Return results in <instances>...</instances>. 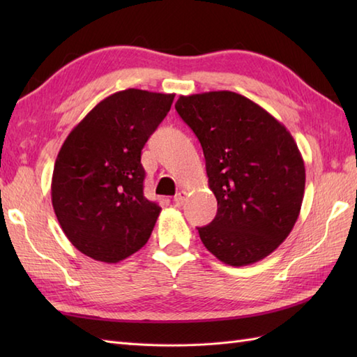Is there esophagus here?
<instances>
[{
    "instance_id": "esophagus-1",
    "label": "esophagus",
    "mask_w": 357,
    "mask_h": 357,
    "mask_svg": "<svg viewBox=\"0 0 357 357\" xmlns=\"http://www.w3.org/2000/svg\"><path fill=\"white\" fill-rule=\"evenodd\" d=\"M185 198H187V193L185 192H178L176 195H174V204H176V206H183V204L185 202Z\"/></svg>"
}]
</instances>
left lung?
Returning <instances> with one entry per match:
<instances>
[{
    "label": "left lung",
    "mask_w": 357,
    "mask_h": 357,
    "mask_svg": "<svg viewBox=\"0 0 357 357\" xmlns=\"http://www.w3.org/2000/svg\"><path fill=\"white\" fill-rule=\"evenodd\" d=\"M179 116L198 136L216 218L198 227L219 261L244 267L282 244L301 213L305 165L284 124L248 98L219 90L179 96Z\"/></svg>",
    "instance_id": "obj_1"
}]
</instances>
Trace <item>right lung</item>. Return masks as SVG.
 Segmentation results:
<instances>
[{"mask_svg":"<svg viewBox=\"0 0 357 357\" xmlns=\"http://www.w3.org/2000/svg\"><path fill=\"white\" fill-rule=\"evenodd\" d=\"M173 93L127 89L104 98L73 127L56 156L52 206L81 253L116 264L146 245L161 207L144 196L141 150Z\"/></svg>","mask_w":357,"mask_h":357,"instance_id":"1","label":"right lung"}]
</instances>
